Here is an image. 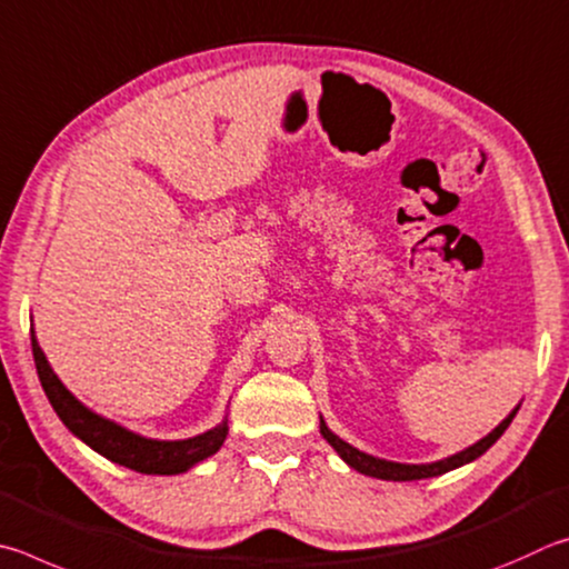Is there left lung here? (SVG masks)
Here are the masks:
<instances>
[{"mask_svg":"<svg viewBox=\"0 0 569 569\" xmlns=\"http://www.w3.org/2000/svg\"><path fill=\"white\" fill-rule=\"evenodd\" d=\"M517 410H520V405L515 407V410L505 417V420L495 427V430L482 437L480 442H475L472 447H467V450L457 452L445 457V460H437V462H427V465H405V462H392V460H380V457H372L367 452H360L357 447H352L350 442H345L337 437L330 427L325 425V420L320 417V432L327 442L335 447V452L342 457V460L352 467V470L362 472L367 477H377V480H390V482H412V480H427V477H437V475H445L450 470H457V467H462L467 462L477 460V457L485 455L490 447L500 440L502 432L510 427V422L515 420Z\"/></svg>","mask_w":569,"mask_h":569,"instance_id":"obj_1","label":"left lung"}]
</instances>
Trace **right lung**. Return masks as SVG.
<instances>
[{
    "label": "right lung",
    "mask_w": 569,
    "mask_h": 569,
    "mask_svg": "<svg viewBox=\"0 0 569 569\" xmlns=\"http://www.w3.org/2000/svg\"><path fill=\"white\" fill-rule=\"evenodd\" d=\"M32 355L37 365L39 382L47 395L49 405L54 407L59 420L74 437H79L84 445L92 447L107 460H112L129 470L142 472V475H179L192 470L197 462L212 457L219 447L227 440V415L224 420L214 425L212 430H207L197 437H187V440H152V437H142L127 427L117 425L114 420L97 415L84 407L77 397L67 390L62 380L54 375L49 367L47 357L39 347L32 327Z\"/></svg>",
    "instance_id": "1"
}]
</instances>
